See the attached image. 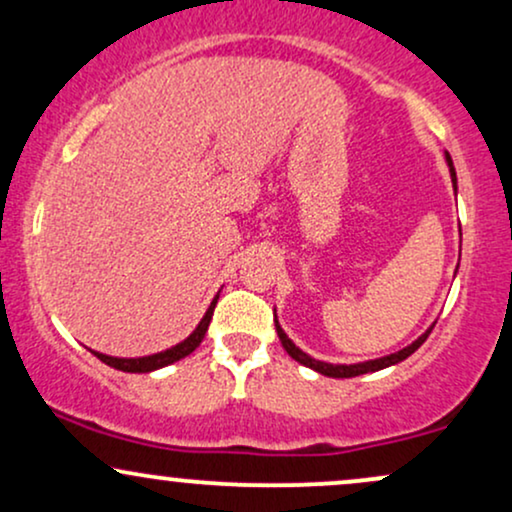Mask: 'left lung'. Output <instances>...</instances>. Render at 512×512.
<instances>
[{
  "label": "left lung",
  "mask_w": 512,
  "mask_h": 512,
  "mask_svg": "<svg viewBox=\"0 0 512 512\" xmlns=\"http://www.w3.org/2000/svg\"><path fill=\"white\" fill-rule=\"evenodd\" d=\"M445 161H448V168H450L452 187H455V192H457V175H455V166H452L450 154H445ZM460 236H462V233H460ZM274 325H276V334H279V342H281V346H284V349H286V354H289L291 358H296L298 363H303L305 368H313V370H317V373H320V375H327V378H356V375L375 373V370H383V368L395 366V363L404 361V358H409L411 354H414V351L419 349V346L426 342L428 334H431V330H433V325H431L424 334H421L419 339H416V342H411L409 346H404V349L395 351V354H387V356L373 358V361L349 363V366H346V363H325V361H317V358H313V356H308V354H305V351L298 349V346L293 344L289 337H286V332L281 330V325H279V320H276V317H274Z\"/></svg>",
  "instance_id": "left-lung-1"
}]
</instances>
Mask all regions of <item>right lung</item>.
I'll list each match as a JSON object with an SVG mask.
<instances>
[{"mask_svg": "<svg viewBox=\"0 0 512 512\" xmlns=\"http://www.w3.org/2000/svg\"><path fill=\"white\" fill-rule=\"evenodd\" d=\"M216 301H219V296H216L214 301H211V305L207 308V313H204L202 320H199V325L195 327V332H192L190 337L185 339V342L170 346V349H166V351H158V354L142 356V358H115V356H108V354H98V351H93V354L101 358L103 363H108L110 368L125 370V373H151V370L170 366V363H175V361H180V358L190 356L192 351H195L197 346L202 344L204 334H207V330H209L211 315H214Z\"/></svg>", "mask_w": 512, "mask_h": 512, "instance_id": "1", "label": "right lung"}]
</instances>
